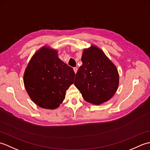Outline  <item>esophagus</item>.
Returning a JSON list of instances; mask_svg holds the SVG:
<instances>
[{"mask_svg": "<svg viewBox=\"0 0 150 150\" xmlns=\"http://www.w3.org/2000/svg\"><path fill=\"white\" fill-rule=\"evenodd\" d=\"M73 70H74V72L76 73L77 72V70H78V68L77 67H75V68H73Z\"/></svg>", "mask_w": 150, "mask_h": 150, "instance_id": "obj_1", "label": "esophagus"}]
</instances>
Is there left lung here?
<instances>
[{"mask_svg": "<svg viewBox=\"0 0 150 150\" xmlns=\"http://www.w3.org/2000/svg\"><path fill=\"white\" fill-rule=\"evenodd\" d=\"M82 65L76 73L74 84L84 99L93 104H100L112 97L119 86V73L115 66L98 47L85 50Z\"/></svg>", "mask_w": 150, "mask_h": 150, "instance_id": "1", "label": "left lung"}]
</instances>
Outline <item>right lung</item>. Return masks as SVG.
I'll list each match as a JSON object with an SVG mask.
<instances>
[{"mask_svg":"<svg viewBox=\"0 0 150 150\" xmlns=\"http://www.w3.org/2000/svg\"><path fill=\"white\" fill-rule=\"evenodd\" d=\"M74 77L73 68L59 58L57 51L44 47L30 60L24 72V83L35 103L53 110L62 103Z\"/></svg>","mask_w":150,"mask_h":150,"instance_id":"right-lung-1","label":"right lung"}]
</instances>
